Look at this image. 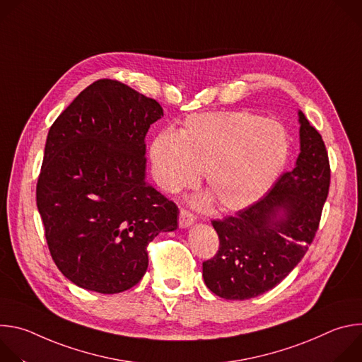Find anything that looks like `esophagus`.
Listing matches in <instances>:
<instances>
[{"label":"esophagus","mask_w":362,"mask_h":362,"mask_svg":"<svg viewBox=\"0 0 362 362\" xmlns=\"http://www.w3.org/2000/svg\"><path fill=\"white\" fill-rule=\"evenodd\" d=\"M194 222H196V218L190 212L180 211V214H179V226L182 229H186V228L192 226Z\"/></svg>","instance_id":"obj_1"}]
</instances>
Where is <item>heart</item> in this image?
Returning a JSON list of instances; mask_svg holds the SVG:
<instances>
[{
  "label": "heart",
  "instance_id": "1",
  "mask_svg": "<svg viewBox=\"0 0 362 362\" xmlns=\"http://www.w3.org/2000/svg\"><path fill=\"white\" fill-rule=\"evenodd\" d=\"M288 153V136L278 122L246 112H215L189 116L179 133H158L148 158L154 180L166 192L194 186L204 170L211 192L194 203L216 199L221 209L238 212L272 187Z\"/></svg>",
  "mask_w": 362,
  "mask_h": 362
}]
</instances>
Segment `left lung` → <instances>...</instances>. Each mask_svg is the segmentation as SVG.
Listing matches in <instances>:
<instances>
[{"label":"left lung","mask_w":362,"mask_h":362,"mask_svg":"<svg viewBox=\"0 0 362 362\" xmlns=\"http://www.w3.org/2000/svg\"><path fill=\"white\" fill-rule=\"evenodd\" d=\"M299 154L259 202L214 221L219 250L203 262L215 295L243 300L275 288L300 262L320 225L329 189L328 153L321 134L298 112Z\"/></svg>","instance_id":"1"}]
</instances>
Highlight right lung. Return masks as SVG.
<instances>
[{
  "mask_svg": "<svg viewBox=\"0 0 362 362\" xmlns=\"http://www.w3.org/2000/svg\"><path fill=\"white\" fill-rule=\"evenodd\" d=\"M159 103L115 80L84 88L49 127L37 208L53 261L74 285L119 293L146 274V246L177 226V206L146 180Z\"/></svg>",
  "mask_w": 362,
  "mask_h": 362,
  "instance_id": "right-lung-1",
  "label": "right lung"
}]
</instances>
